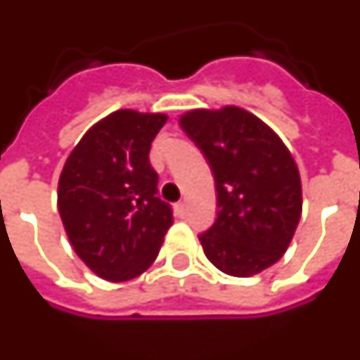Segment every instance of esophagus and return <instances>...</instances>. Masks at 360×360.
I'll list each match as a JSON object with an SVG mask.
<instances>
[{"label":"esophagus","mask_w":360,"mask_h":360,"mask_svg":"<svg viewBox=\"0 0 360 360\" xmlns=\"http://www.w3.org/2000/svg\"><path fill=\"white\" fill-rule=\"evenodd\" d=\"M175 212H177V216H183L187 214V205H185V200H179L177 205H175Z\"/></svg>","instance_id":"esophagus-1"}]
</instances>
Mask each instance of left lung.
<instances>
[{
  "label": "left lung",
  "instance_id": "obj_1",
  "mask_svg": "<svg viewBox=\"0 0 360 360\" xmlns=\"http://www.w3.org/2000/svg\"><path fill=\"white\" fill-rule=\"evenodd\" d=\"M216 183L218 214L198 233L208 261L222 273L251 276L288 248L302 212V187L283 140L240 107L191 110L179 120Z\"/></svg>",
  "mask_w": 360,
  "mask_h": 360
}]
</instances>
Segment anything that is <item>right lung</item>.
<instances>
[{
    "label": "right lung",
    "instance_id": "right-lung-1",
    "mask_svg": "<svg viewBox=\"0 0 360 360\" xmlns=\"http://www.w3.org/2000/svg\"><path fill=\"white\" fill-rule=\"evenodd\" d=\"M165 120L117 110L85 132L62 169L60 218L75 253L101 278L117 283L144 273L173 224L150 165V148Z\"/></svg>",
    "mask_w": 360,
    "mask_h": 360
}]
</instances>
